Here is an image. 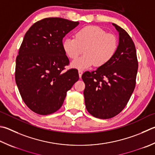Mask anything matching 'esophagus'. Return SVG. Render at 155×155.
Returning <instances> with one entry per match:
<instances>
[{
	"instance_id": "esophagus-1",
	"label": "esophagus",
	"mask_w": 155,
	"mask_h": 155,
	"mask_svg": "<svg viewBox=\"0 0 155 155\" xmlns=\"http://www.w3.org/2000/svg\"><path fill=\"white\" fill-rule=\"evenodd\" d=\"M83 70H78V74H79V77L81 78V76L83 74Z\"/></svg>"
}]
</instances>
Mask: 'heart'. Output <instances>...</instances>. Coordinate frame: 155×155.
I'll return each instance as SVG.
<instances>
[{
	"label": "heart",
	"mask_w": 155,
	"mask_h": 155,
	"mask_svg": "<svg viewBox=\"0 0 155 155\" xmlns=\"http://www.w3.org/2000/svg\"><path fill=\"white\" fill-rule=\"evenodd\" d=\"M119 47V39L112 33L94 26H88L78 30L74 38H67L63 43L64 52L70 59L85 55L72 62L73 68L85 69L95 64L102 66L111 60Z\"/></svg>",
	"instance_id": "heart-1"
}]
</instances>
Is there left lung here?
I'll use <instances>...</instances> for the list:
<instances>
[{
	"label": "left lung",
	"instance_id": "8db88e82",
	"mask_svg": "<svg viewBox=\"0 0 155 155\" xmlns=\"http://www.w3.org/2000/svg\"><path fill=\"white\" fill-rule=\"evenodd\" d=\"M112 25L119 33V47L114 57L95 71L82 75L87 111L102 119L114 117L124 109L135 89L138 68L134 41L122 28Z\"/></svg>",
	"mask_w": 155,
	"mask_h": 155
}]
</instances>
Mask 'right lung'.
<instances>
[{"instance_id": "right-lung-1", "label": "right lung", "mask_w": 155, "mask_h": 155, "mask_svg": "<svg viewBox=\"0 0 155 155\" xmlns=\"http://www.w3.org/2000/svg\"><path fill=\"white\" fill-rule=\"evenodd\" d=\"M79 22L45 18L27 31L16 58L15 82L22 100L35 113L52 114L79 78L75 68L64 71L69 60L62 40Z\"/></svg>"}]
</instances>
